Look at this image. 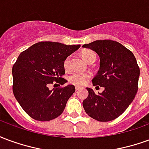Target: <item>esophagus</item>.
Here are the masks:
<instances>
[{"label":"esophagus","instance_id":"esophagus-1","mask_svg":"<svg viewBox=\"0 0 149 149\" xmlns=\"http://www.w3.org/2000/svg\"><path fill=\"white\" fill-rule=\"evenodd\" d=\"M76 88V91H77L79 90V89H81V87H79V86H77V87L75 88Z\"/></svg>","mask_w":149,"mask_h":149}]
</instances>
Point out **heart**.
Returning a JSON list of instances; mask_svg holds the SVG:
<instances>
[{"instance_id":"heart-1","label":"heart","mask_w":149,"mask_h":149,"mask_svg":"<svg viewBox=\"0 0 149 149\" xmlns=\"http://www.w3.org/2000/svg\"><path fill=\"white\" fill-rule=\"evenodd\" d=\"M82 57L88 62L92 58H96L97 55L96 53L92 50H84L82 52ZM63 66L65 71H68L71 68V57L68 56L65 59ZM91 74L89 72H75L72 74H71L68 77V81L72 84L77 85V86H82L84 85L88 82V81L90 79Z\"/></svg>"}]
</instances>
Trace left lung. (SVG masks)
Wrapping results in <instances>:
<instances>
[{
	"mask_svg": "<svg viewBox=\"0 0 149 149\" xmlns=\"http://www.w3.org/2000/svg\"><path fill=\"white\" fill-rule=\"evenodd\" d=\"M83 47L100 56V69L93 84L104 88L101 93L87 88L84 111L98 121L113 120L127 109L137 93L140 68L136 57L129 49L111 40H95Z\"/></svg>",
	"mask_w": 149,
	"mask_h": 149,
	"instance_id": "1",
	"label": "left lung"
}]
</instances>
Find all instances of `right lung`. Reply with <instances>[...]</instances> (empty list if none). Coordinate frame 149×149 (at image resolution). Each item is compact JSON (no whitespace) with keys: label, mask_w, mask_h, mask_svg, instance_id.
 Instances as JSON below:
<instances>
[{"label":"right lung","mask_w":149,"mask_h":149,"mask_svg":"<svg viewBox=\"0 0 149 149\" xmlns=\"http://www.w3.org/2000/svg\"><path fill=\"white\" fill-rule=\"evenodd\" d=\"M81 47L40 41L21 52L13 67V92L28 115L39 121H49L61 114L75 92L72 84L49 88L53 83L65 84L62 77L66 57ZM59 84V85H60Z\"/></svg>","instance_id":"obj_1"}]
</instances>
